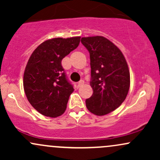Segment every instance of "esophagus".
I'll use <instances>...</instances> for the list:
<instances>
[{
    "mask_svg": "<svg viewBox=\"0 0 160 160\" xmlns=\"http://www.w3.org/2000/svg\"><path fill=\"white\" fill-rule=\"evenodd\" d=\"M84 84V81L82 80H80V81L78 82V87H80V86H82V85H83Z\"/></svg>",
    "mask_w": 160,
    "mask_h": 160,
    "instance_id": "esophagus-1",
    "label": "esophagus"
}]
</instances>
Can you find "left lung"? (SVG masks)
<instances>
[{
    "instance_id": "1",
    "label": "left lung",
    "mask_w": 160,
    "mask_h": 160,
    "mask_svg": "<svg viewBox=\"0 0 160 160\" xmlns=\"http://www.w3.org/2000/svg\"><path fill=\"white\" fill-rule=\"evenodd\" d=\"M90 56L93 93L86 100L91 113L103 116L120 107L127 96L130 74L127 62L120 49L102 36L81 38Z\"/></svg>"
}]
</instances>
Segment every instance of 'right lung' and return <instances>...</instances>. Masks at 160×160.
I'll list each match as a JSON object with an SVG mask.
<instances>
[{
    "label": "right lung",
    "mask_w": 160,
    "mask_h": 160,
    "mask_svg": "<svg viewBox=\"0 0 160 160\" xmlns=\"http://www.w3.org/2000/svg\"><path fill=\"white\" fill-rule=\"evenodd\" d=\"M80 37L53 38L42 43L29 58L23 78L25 95L40 113L57 117L65 111L74 87L62 60L78 47Z\"/></svg>",
    "instance_id": "obj_1"
}]
</instances>
